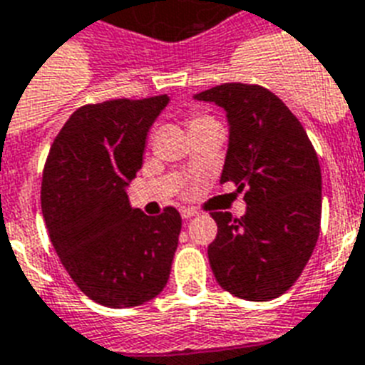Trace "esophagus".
<instances>
[{
	"mask_svg": "<svg viewBox=\"0 0 365 365\" xmlns=\"http://www.w3.org/2000/svg\"><path fill=\"white\" fill-rule=\"evenodd\" d=\"M180 213H182L183 219H191V217H195L198 212H197V210H192V208H183Z\"/></svg>",
	"mask_w": 365,
	"mask_h": 365,
	"instance_id": "esophagus-1",
	"label": "esophagus"
}]
</instances>
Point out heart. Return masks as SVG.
Returning <instances> with one entry per match:
<instances>
[{
	"label": "heart",
	"mask_w": 365,
	"mask_h": 365,
	"mask_svg": "<svg viewBox=\"0 0 365 365\" xmlns=\"http://www.w3.org/2000/svg\"><path fill=\"white\" fill-rule=\"evenodd\" d=\"M206 123H215V121H213L212 118H208V115H202V114H197V115H192V120H191V127L206 125Z\"/></svg>",
	"instance_id": "obj_1"
}]
</instances>
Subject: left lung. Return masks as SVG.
Segmentation results:
<instances>
[{
	"label": "left lung",
	"instance_id": "left-lung-1",
	"mask_svg": "<svg viewBox=\"0 0 365 365\" xmlns=\"http://www.w3.org/2000/svg\"><path fill=\"white\" fill-rule=\"evenodd\" d=\"M195 99L227 112L229 148L219 182L245 189L247 204L240 219L212 213L217 236L208 259L215 281L244 300H274L300 277L319 238L317 153L298 118L262 86L221 84Z\"/></svg>",
	"mask_w": 365,
	"mask_h": 365
}]
</instances>
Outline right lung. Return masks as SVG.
Listing matches in <instances>:
<instances>
[{
  "instance_id": "1",
  "label": "right lung",
  "mask_w": 365,
  "mask_h": 365,
  "mask_svg": "<svg viewBox=\"0 0 365 365\" xmlns=\"http://www.w3.org/2000/svg\"><path fill=\"white\" fill-rule=\"evenodd\" d=\"M170 97L80 106L44 165L41 208L50 242L78 289L106 307H135L167 285L182 217L129 202L148 133Z\"/></svg>"
}]
</instances>
